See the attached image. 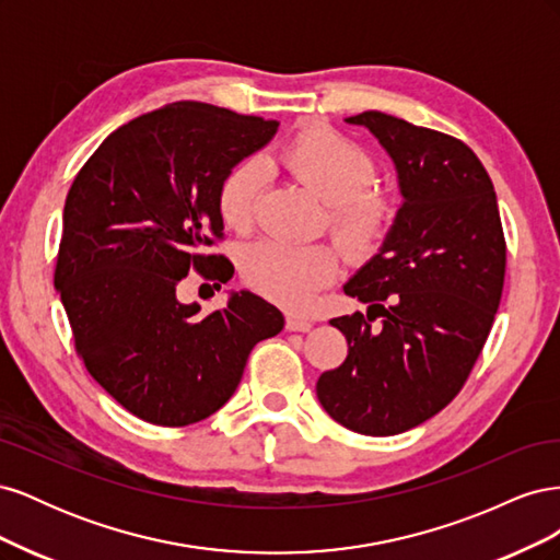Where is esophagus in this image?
<instances>
[{
	"instance_id": "obj_1",
	"label": "esophagus",
	"mask_w": 560,
	"mask_h": 560,
	"mask_svg": "<svg viewBox=\"0 0 560 560\" xmlns=\"http://www.w3.org/2000/svg\"><path fill=\"white\" fill-rule=\"evenodd\" d=\"M284 327L290 331H308L313 327V322L308 317H301L296 313H290L284 319Z\"/></svg>"
}]
</instances>
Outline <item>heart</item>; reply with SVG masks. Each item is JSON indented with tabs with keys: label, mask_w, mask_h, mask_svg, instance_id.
<instances>
[{
	"label": "heart",
	"mask_w": 560,
	"mask_h": 560,
	"mask_svg": "<svg viewBox=\"0 0 560 560\" xmlns=\"http://www.w3.org/2000/svg\"><path fill=\"white\" fill-rule=\"evenodd\" d=\"M278 159L294 179L329 202V231L352 259L371 257L393 235L399 198L374 186L378 167L364 147L329 126H311L296 132ZM264 186L266 171L259 161L238 163L226 173L217 189V212L231 231L252 229ZM338 252L327 243L259 241L243 247L238 257L243 282L290 311L308 308L338 276Z\"/></svg>",
	"instance_id": "heart-1"
}]
</instances>
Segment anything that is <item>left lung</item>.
I'll use <instances>...</instances> for the list:
<instances>
[{"label": "left lung", "instance_id": "1", "mask_svg": "<svg viewBox=\"0 0 560 560\" xmlns=\"http://www.w3.org/2000/svg\"><path fill=\"white\" fill-rule=\"evenodd\" d=\"M346 121L393 156L404 202L393 235L346 284L369 311L329 322L348 358L315 389L343 428L389 436L463 389L500 306L506 243L493 182L465 142L383 112Z\"/></svg>", "mask_w": 560, "mask_h": 560}]
</instances>
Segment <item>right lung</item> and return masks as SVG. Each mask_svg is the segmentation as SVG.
<instances>
[{
  "label": "right lung",
  "mask_w": 560,
  "mask_h": 560,
  "mask_svg": "<svg viewBox=\"0 0 560 560\" xmlns=\"http://www.w3.org/2000/svg\"><path fill=\"white\" fill-rule=\"evenodd\" d=\"M278 121L184 100L116 128L65 200L54 282L77 354L107 393L151 425L206 420L238 387L252 348L284 317L252 292L200 315L177 287L196 270L224 284L233 266L217 189Z\"/></svg>",
  "instance_id": "1"
}]
</instances>
